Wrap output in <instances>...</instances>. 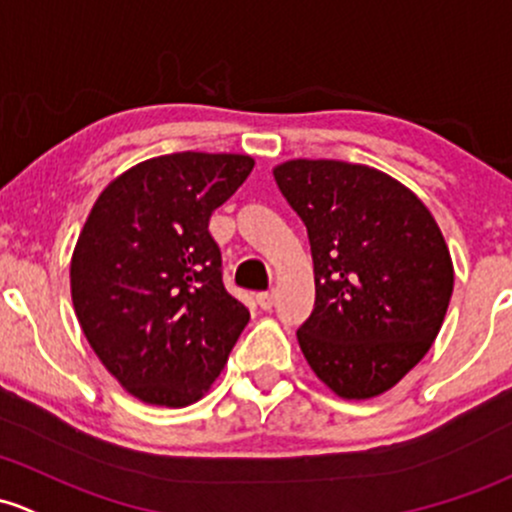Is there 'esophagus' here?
<instances>
[{
	"label": "esophagus",
	"mask_w": 512,
	"mask_h": 512,
	"mask_svg": "<svg viewBox=\"0 0 512 512\" xmlns=\"http://www.w3.org/2000/svg\"><path fill=\"white\" fill-rule=\"evenodd\" d=\"M257 304H260V309L270 311L274 306V292H262L257 294Z\"/></svg>",
	"instance_id": "esophagus-1"
}]
</instances>
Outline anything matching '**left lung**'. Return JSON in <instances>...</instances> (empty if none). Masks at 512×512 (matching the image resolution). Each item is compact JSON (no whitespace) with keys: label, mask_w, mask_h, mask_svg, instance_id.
Listing matches in <instances>:
<instances>
[{"label":"left lung","mask_w":512,"mask_h":512,"mask_svg":"<svg viewBox=\"0 0 512 512\" xmlns=\"http://www.w3.org/2000/svg\"><path fill=\"white\" fill-rule=\"evenodd\" d=\"M274 181L306 225L316 301L297 338L321 383L370 400L432 348L454 265L437 220L392 176L363 164L294 159Z\"/></svg>","instance_id":"obj_1"}]
</instances>
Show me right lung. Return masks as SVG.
Segmentation results:
<instances>
[{
    "mask_svg": "<svg viewBox=\"0 0 512 512\" xmlns=\"http://www.w3.org/2000/svg\"><path fill=\"white\" fill-rule=\"evenodd\" d=\"M252 166L245 154L206 152L142 161L100 193L80 230L75 316L102 365L142 402L201 400L250 321L225 289L208 223Z\"/></svg>",
    "mask_w": 512,
    "mask_h": 512,
    "instance_id": "add662e5",
    "label": "right lung"
}]
</instances>
